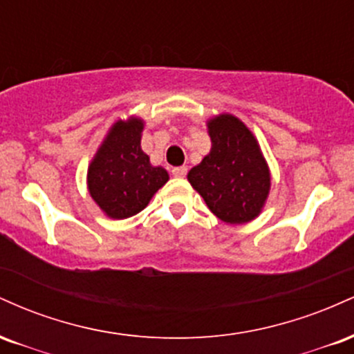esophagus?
<instances>
[{"mask_svg": "<svg viewBox=\"0 0 354 354\" xmlns=\"http://www.w3.org/2000/svg\"><path fill=\"white\" fill-rule=\"evenodd\" d=\"M171 173H173V176H176V178H185L186 173H188V168H186V166H178V168L171 169Z\"/></svg>", "mask_w": 354, "mask_h": 354, "instance_id": "obj_1", "label": "esophagus"}]
</instances>
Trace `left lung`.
Returning <instances> with one entry per match:
<instances>
[{
	"instance_id": "obj_1",
	"label": "left lung",
	"mask_w": 354,
	"mask_h": 354,
	"mask_svg": "<svg viewBox=\"0 0 354 354\" xmlns=\"http://www.w3.org/2000/svg\"><path fill=\"white\" fill-rule=\"evenodd\" d=\"M211 151L188 173L211 213L230 225H243L261 213L271 176L258 141L233 115L208 121Z\"/></svg>"
}]
</instances>
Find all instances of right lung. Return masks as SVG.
Instances as JSON below:
<instances>
[{"label":"right lung","instance_id":"add662e5","mask_svg":"<svg viewBox=\"0 0 354 354\" xmlns=\"http://www.w3.org/2000/svg\"><path fill=\"white\" fill-rule=\"evenodd\" d=\"M143 128V120L135 116L116 121L88 168L89 194L113 219L140 213L169 180L168 171L149 163L141 149Z\"/></svg>","mask_w":354,"mask_h":354}]
</instances>
